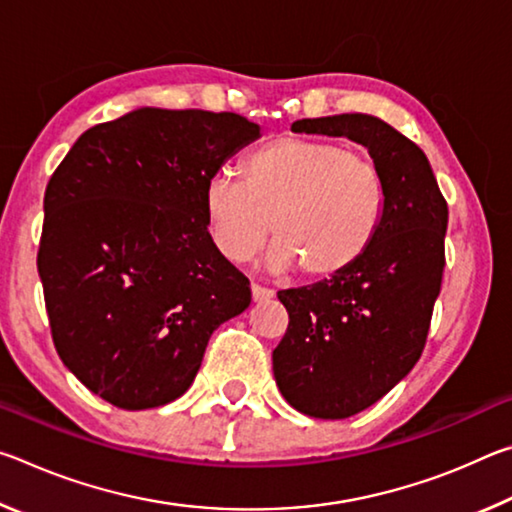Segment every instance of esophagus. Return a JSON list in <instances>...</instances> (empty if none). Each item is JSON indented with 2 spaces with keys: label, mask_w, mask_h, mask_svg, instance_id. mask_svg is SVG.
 Instances as JSON below:
<instances>
[{
  "label": "esophagus",
  "mask_w": 512,
  "mask_h": 512,
  "mask_svg": "<svg viewBox=\"0 0 512 512\" xmlns=\"http://www.w3.org/2000/svg\"><path fill=\"white\" fill-rule=\"evenodd\" d=\"M253 300L255 302H264V300H271L273 298V289H266V287H259V284L253 282Z\"/></svg>",
  "instance_id": "obj_1"
}]
</instances>
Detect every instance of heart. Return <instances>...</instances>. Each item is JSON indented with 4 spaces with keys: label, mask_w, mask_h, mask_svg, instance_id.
<instances>
[{
    "label": "heart",
    "mask_w": 512,
    "mask_h": 512,
    "mask_svg": "<svg viewBox=\"0 0 512 512\" xmlns=\"http://www.w3.org/2000/svg\"><path fill=\"white\" fill-rule=\"evenodd\" d=\"M239 180L216 173L203 212L212 244L246 262L271 228L273 271L332 280L368 253L384 223L386 185L375 160L318 137L282 135L250 151Z\"/></svg>",
    "instance_id": "b5f03b06"
}]
</instances>
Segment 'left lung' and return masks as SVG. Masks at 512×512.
<instances>
[{
	"instance_id": "left-lung-1",
	"label": "left lung",
	"mask_w": 512,
	"mask_h": 512,
	"mask_svg": "<svg viewBox=\"0 0 512 512\" xmlns=\"http://www.w3.org/2000/svg\"><path fill=\"white\" fill-rule=\"evenodd\" d=\"M293 133L363 144L386 185L375 244L348 271L277 298L289 327L273 350V375L293 409L343 420L409 375L427 343L443 284L447 201L427 155L372 115L300 119Z\"/></svg>"
}]
</instances>
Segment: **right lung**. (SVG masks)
I'll use <instances>...</instances> for the list:
<instances>
[{
  "label": "right lung",
  "instance_id": "1",
  "mask_svg": "<svg viewBox=\"0 0 512 512\" xmlns=\"http://www.w3.org/2000/svg\"><path fill=\"white\" fill-rule=\"evenodd\" d=\"M259 126L140 108L85 131L49 178L38 273L58 357L126 411L183 395L216 327L250 305L212 244L205 183Z\"/></svg>",
  "mask_w": 512,
  "mask_h": 512
}]
</instances>
